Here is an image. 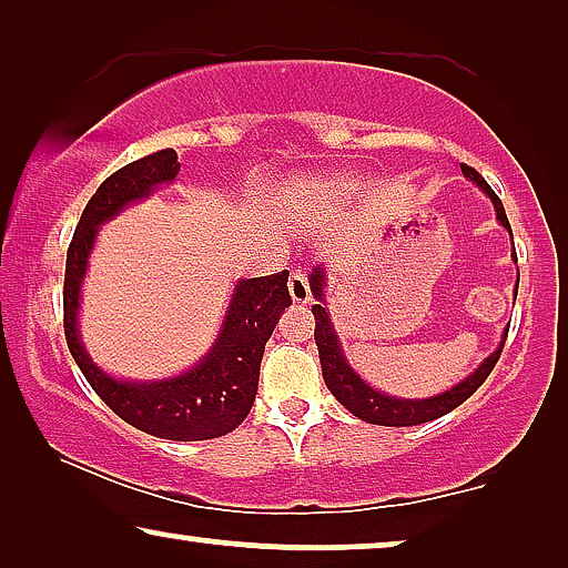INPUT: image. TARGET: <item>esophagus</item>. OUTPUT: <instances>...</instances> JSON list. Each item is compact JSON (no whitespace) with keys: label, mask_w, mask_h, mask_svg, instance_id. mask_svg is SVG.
<instances>
[{"label":"esophagus","mask_w":568,"mask_h":568,"mask_svg":"<svg viewBox=\"0 0 568 568\" xmlns=\"http://www.w3.org/2000/svg\"><path fill=\"white\" fill-rule=\"evenodd\" d=\"M290 294H292V302H297V305H307L310 284H307L305 271H294V274L290 276Z\"/></svg>","instance_id":"1"}]
</instances>
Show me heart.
Wrapping results in <instances>:
<instances>
[{
    "mask_svg": "<svg viewBox=\"0 0 568 568\" xmlns=\"http://www.w3.org/2000/svg\"><path fill=\"white\" fill-rule=\"evenodd\" d=\"M341 185L338 183H313L305 191V206L310 214H328L333 204L341 199Z\"/></svg>",
    "mask_w": 568,
    "mask_h": 568,
    "instance_id": "heart-1",
    "label": "heart"
}]
</instances>
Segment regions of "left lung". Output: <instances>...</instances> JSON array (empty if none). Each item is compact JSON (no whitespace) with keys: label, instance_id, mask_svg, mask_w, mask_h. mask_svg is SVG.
<instances>
[{"label":"left lung","instance_id":"obj_1","mask_svg":"<svg viewBox=\"0 0 568 568\" xmlns=\"http://www.w3.org/2000/svg\"><path fill=\"white\" fill-rule=\"evenodd\" d=\"M463 175L478 185L480 191L491 199V204L496 209V220H499L501 227H507L511 235L509 220L504 214V204L501 199L496 196L491 185H488L484 178H480L478 170H473L468 165H460ZM511 247H515V240H511ZM511 258L517 261V253H511ZM519 284V278H517ZM310 290H313V297L317 300V305H313V315H315V344H317V354H321V367H323V379L328 385V390L336 395V400L344 406L346 410H352L356 418L367 424H379V426H416V424H426L434 422V418L449 414L460 406L463 400H468L473 393L484 385V379L491 375L494 364L499 362V354L504 348V341H507V331H504L501 344L496 346L494 354H488L484 362L478 364L476 372H470L463 383H457L449 390L432 395V398H395V395H387L383 390H375V387L364 383V379L356 375L352 364H348L344 348H341V341L336 336V328H333L328 307H325V268L317 266L310 274Z\"/></svg>","mask_w":568,"mask_h":568}]
</instances>
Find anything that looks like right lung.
I'll return each instance as SVG.
<instances>
[{
	"mask_svg": "<svg viewBox=\"0 0 568 568\" xmlns=\"http://www.w3.org/2000/svg\"><path fill=\"white\" fill-rule=\"evenodd\" d=\"M181 173L175 150H160L129 162L100 183L84 206L67 251L64 276V333L77 367L92 390L123 422L152 437L201 442L237 429L251 414L258 393L261 359L278 317L292 305L286 278L290 271L240 278L224 313L220 336L204 359L165 379H119L90 359L80 338V290L100 224L142 201L158 185L173 183Z\"/></svg>",
	"mask_w": 568,
	"mask_h": 568,
	"instance_id": "1",
	"label": "right lung"
}]
</instances>
